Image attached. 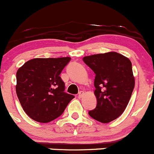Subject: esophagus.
Masks as SVG:
<instances>
[{"instance_id": "obj_1", "label": "esophagus", "mask_w": 154, "mask_h": 154, "mask_svg": "<svg viewBox=\"0 0 154 154\" xmlns=\"http://www.w3.org/2000/svg\"><path fill=\"white\" fill-rule=\"evenodd\" d=\"M84 96V92L83 91H81L80 93H79V96H78V97L79 98V99H81V98H82V96Z\"/></svg>"}]
</instances>
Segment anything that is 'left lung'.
Instances as JSON below:
<instances>
[{
  "instance_id": "8db88e82",
  "label": "left lung",
  "mask_w": 154,
  "mask_h": 154,
  "mask_svg": "<svg viewBox=\"0 0 154 154\" xmlns=\"http://www.w3.org/2000/svg\"><path fill=\"white\" fill-rule=\"evenodd\" d=\"M83 60L96 74L97 105L89 115L101 123L110 122L125 111L134 89L131 61L116 52L88 55Z\"/></svg>"
}]
</instances>
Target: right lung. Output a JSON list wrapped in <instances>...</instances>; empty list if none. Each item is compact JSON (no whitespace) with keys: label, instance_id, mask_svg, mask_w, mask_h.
Segmentation results:
<instances>
[{"label":"right lung","instance_id":"right-lung-1","mask_svg":"<svg viewBox=\"0 0 154 154\" xmlns=\"http://www.w3.org/2000/svg\"><path fill=\"white\" fill-rule=\"evenodd\" d=\"M69 57L36 58L18 69L15 86L24 112L35 121L47 123L59 117L74 98L64 93V83L59 76Z\"/></svg>","mask_w":154,"mask_h":154}]
</instances>
